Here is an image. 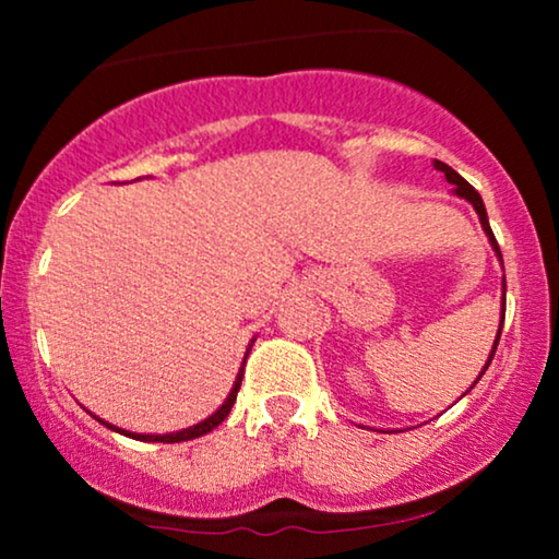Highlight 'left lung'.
I'll list each match as a JSON object with an SVG mask.
<instances>
[{"label": "left lung", "mask_w": 559, "mask_h": 559, "mask_svg": "<svg viewBox=\"0 0 559 559\" xmlns=\"http://www.w3.org/2000/svg\"><path fill=\"white\" fill-rule=\"evenodd\" d=\"M433 168H436V170H441V173H444V176H447V181L454 186V194H457V197H463V199H467V202H471V204H473V210H476V213H478L480 228H484V230H486V236H489V241H491L493 252H497V258H499V260H502V252H499V243H497V239H493V234H491V226H489V217H486V207H484V199H480V194H478V191H476V189H473V186H471V183H467V181H465V178H463V176H460V173H457V170H452V168H449V165H447V163H441V159H436V163H433ZM502 292H504V284H502ZM502 323H504V297H502ZM499 336H502V325H499V331H497V342H493V346H491V355H489V360H486V368H489V365H491V360H493V352H497ZM486 368H484V370H480V376H484V373H486ZM480 376L476 378V383L480 381ZM476 383H473V386H476ZM473 386H471V389H473Z\"/></svg>", "instance_id": "left-lung-1"}]
</instances>
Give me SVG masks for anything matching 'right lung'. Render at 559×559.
<instances>
[{
  "instance_id": "1",
  "label": "right lung",
  "mask_w": 559,
  "mask_h": 559,
  "mask_svg": "<svg viewBox=\"0 0 559 559\" xmlns=\"http://www.w3.org/2000/svg\"><path fill=\"white\" fill-rule=\"evenodd\" d=\"M254 344V342H252ZM247 355H249V349H247ZM243 362H247V357H243ZM241 378H243V368L239 370V376H236V381H234V389H230V394L226 396V402L221 404V407L215 409L213 415H210L207 420H202V423H197V426H191V428H183V431H176V433H163V436H152V433H131V431H123V428H115V426H110V423H105L107 428H112V431H118V433H123V436H128V439H136V441H163V444H176V441H189V439H199V436H204V433H210L213 431V428H217L221 426L223 420L228 418V413H230V407H234V402H236V394H239V389H241ZM96 418V415H94ZM99 420V418H96Z\"/></svg>"
}]
</instances>
